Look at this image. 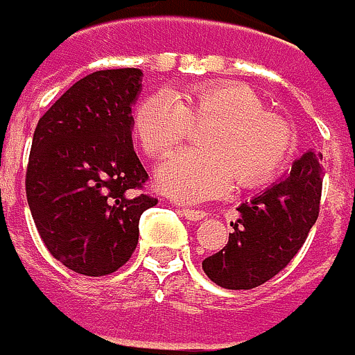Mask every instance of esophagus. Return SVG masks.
Here are the masks:
<instances>
[{"label": "esophagus", "mask_w": 355, "mask_h": 355, "mask_svg": "<svg viewBox=\"0 0 355 355\" xmlns=\"http://www.w3.org/2000/svg\"><path fill=\"white\" fill-rule=\"evenodd\" d=\"M180 213L184 215L185 219H191V221H199V219L205 217V211H201V209H189V207H182Z\"/></svg>", "instance_id": "1"}]
</instances>
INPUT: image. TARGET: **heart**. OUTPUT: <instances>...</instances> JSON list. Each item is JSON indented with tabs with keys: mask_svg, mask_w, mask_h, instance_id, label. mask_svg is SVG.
<instances>
[{
	"mask_svg": "<svg viewBox=\"0 0 355 355\" xmlns=\"http://www.w3.org/2000/svg\"><path fill=\"white\" fill-rule=\"evenodd\" d=\"M201 148L170 156L157 170V184L184 201L225 193L233 180L249 189L270 182L293 152V132L266 114L259 94L239 83H205L185 90L154 92L136 106L132 126L152 159L182 144L191 126Z\"/></svg>",
	"mask_w": 355,
	"mask_h": 355,
	"instance_id": "heart-1",
	"label": "heart"
}]
</instances>
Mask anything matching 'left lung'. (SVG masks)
Segmentation results:
<instances>
[{"mask_svg": "<svg viewBox=\"0 0 355 355\" xmlns=\"http://www.w3.org/2000/svg\"><path fill=\"white\" fill-rule=\"evenodd\" d=\"M320 159L316 152L302 154L282 182L239 205L229 243L203 261V270L215 284L249 291L293 261L320 213Z\"/></svg>", "mask_w": 355, "mask_h": 355, "instance_id": "obj_1", "label": "left lung"}]
</instances>
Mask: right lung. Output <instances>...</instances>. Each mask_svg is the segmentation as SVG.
Instances as JSON below:
<instances>
[{"instance_id":"add662e5","label":"right lung","mask_w":355,"mask_h":355,"mask_svg":"<svg viewBox=\"0 0 355 355\" xmlns=\"http://www.w3.org/2000/svg\"><path fill=\"white\" fill-rule=\"evenodd\" d=\"M140 69H106L75 83L39 118L25 173L35 227L49 252L85 277L118 270L138 245L156 198L132 144Z\"/></svg>"}]
</instances>
